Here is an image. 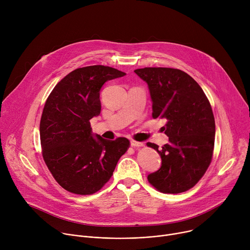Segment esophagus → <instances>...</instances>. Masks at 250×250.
Returning <instances> with one entry per match:
<instances>
[{"label":"esophagus","instance_id":"34e87169","mask_svg":"<svg viewBox=\"0 0 250 250\" xmlns=\"http://www.w3.org/2000/svg\"><path fill=\"white\" fill-rule=\"evenodd\" d=\"M130 146L132 147H140V146H144V144L139 141H135V140H130Z\"/></svg>","mask_w":250,"mask_h":250}]
</instances>
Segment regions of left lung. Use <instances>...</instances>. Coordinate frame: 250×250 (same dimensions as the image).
<instances>
[{
  "label": "left lung",
  "mask_w": 250,
  "mask_h": 250,
  "mask_svg": "<svg viewBox=\"0 0 250 250\" xmlns=\"http://www.w3.org/2000/svg\"><path fill=\"white\" fill-rule=\"evenodd\" d=\"M149 90L152 117L167 122L169 142H147L161 157L160 168L147 176L162 193L178 194L194 187L207 171L215 145L216 125L210 104L200 85L184 71L164 67L134 70Z\"/></svg>",
  "instance_id": "1"
}]
</instances>
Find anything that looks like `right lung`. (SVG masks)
<instances>
[{
	"label": "right lung",
	"mask_w": 250,
	"mask_h": 250,
	"mask_svg": "<svg viewBox=\"0 0 250 250\" xmlns=\"http://www.w3.org/2000/svg\"><path fill=\"white\" fill-rule=\"evenodd\" d=\"M104 65L75 69L54 87L41 120L42 155L57 183L68 192L91 195L110 180L129 141L94 134L90 120L101 113L103 85L125 76Z\"/></svg>",
	"instance_id": "1"
}]
</instances>
